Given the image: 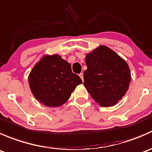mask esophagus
<instances>
[{
    "mask_svg": "<svg viewBox=\"0 0 152 152\" xmlns=\"http://www.w3.org/2000/svg\"><path fill=\"white\" fill-rule=\"evenodd\" d=\"M79 76H80V78H81V79H82V80L83 81V80H84V76H83V73H81L80 74H79Z\"/></svg>",
    "mask_w": 152,
    "mask_h": 152,
    "instance_id": "esophagus-1",
    "label": "esophagus"
}]
</instances>
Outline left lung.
Masks as SVG:
<instances>
[{
    "label": "left lung",
    "instance_id": "left-lung-1",
    "mask_svg": "<svg viewBox=\"0 0 152 152\" xmlns=\"http://www.w3.org/2000/svg\"><path fill=\"white\" fill-rule=\"evenodd\" d=\"M84 85L102 107L114 106L129 89L131 73L124 59L105 45H100L85 57Z\"/></svg>",
    "mask_w": 152,
    "mask_h": 152
}]
</instances>
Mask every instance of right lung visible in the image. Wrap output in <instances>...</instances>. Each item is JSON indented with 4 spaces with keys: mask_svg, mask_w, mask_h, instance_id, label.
I'll return each mask as SVG.
<instances>
[{
    "mask_svg": "<svg viewBox=\"0 0 152 152\" xmlns=\"http://www.w3.org/2000/svg\"><path fill=\"white\" fill-rule=\"evenodd\" d=\"M82 83L80 77L72 72L70 63L58 54L44 56L28 76L32 94L40 103L50 107L64 104Z\"/></svg>",
    "mask_w": 152,
    "mask_h": 152,
    "instance_id": "add662e5",
    "label": "right lung"
}]
</instances>
